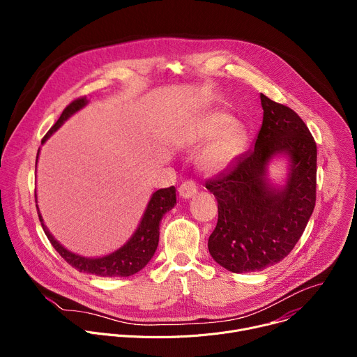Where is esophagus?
Segmentation results:
<instances>
[{"label": "esophagus", "instance_id": "34e87169", "mask_svg": "<svg viewBox=\"0 0 357 357\" xmlns=\"http://www.w3.org/2000/svg\"><path fill=\"white\" fill-rule=\"evenodd\" d=\"M179 196L183 197V199H189L192 197L193 195H196L197 192V186L193 181H185L181 186H179Z\"/></svg>", "mask_w": 357, "mask_h": 357}]
</instances>
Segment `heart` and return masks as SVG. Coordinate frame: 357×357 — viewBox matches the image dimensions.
<instances>
[{
  "instance_id": "heart-1",
  "label": "heart",
  "mask_w": 357,
  "mask_h": 357,
  "mask_svg": "<svg viewBox=\"0 0 357 357\" xmlns=\"http://www.w3.org/2000/svg\"><path fill=\"white\" fill-rule=\"evenodd\" d=\"M212 139L200 151V164L209 172L225 169L237 157L241 144V130L230 116L216 113L199 123L185 138L188 144Z\"/></svg>"
}]
</instances>
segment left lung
I'll list each match as a JSON object with an SVG mask.
<instances>
[{
  "label": "left lung",
  "mask_w": 357,
  "mask_h": 357,
  "mask_svg": "<svg viewBox=\"0 0 357 357\" xmlns=\"http://www.w3.org/2000/svg\"><path fill=\"white\" fill-rule=\"evenodd\" d=\"M263 124L256 144L206 182L219 219L209 237L213 260L231 273L261 271L285 259L301 238L317 200V144L289 107L260 94ZM284 155L289 174L274 187L269 162Z\"/></svg>",
  "instance_id": "8db88e82"
}]
</instances>
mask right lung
<instances>
[{"mask_svg":"<svg viewBox=\"0 0 357 357\" xmlns=\"http://www.w3.org/2000/svg\"><path fill=\"white\" fill-rule=\"evenodd\" d=\"M87 103L89 101L86 97H80L72 101V103L63 110V113L61 114L55 126L46 132V135L42 139V144L69 117H72L75 113L83 109ZM38 157H39V151L36 155V162H38ZM175 205H176L175 186L160 189L152 193L146 205V209L141 218V222L137 230L134 231V234L130 237V240L124 245H121L119 250L107 254V256L97 257V259L79 256V254L65 248L58 240H55V237L50 234V231L45 226L38 205H36V209H38V216H39L42 229L46 237L49 238L50 244L55 247V250L61 254L62 259H65V261L69 263L73 268H76L80 273H87L98 277H130L138 273L139 270H142L149 263L152 256H154L160 241V222L162 220L164 215L169 212Z\"/></svg>","mask_w":357,"mask_h":357,"instance_id":"add662e5","label":"right lung"}]
</instances>
